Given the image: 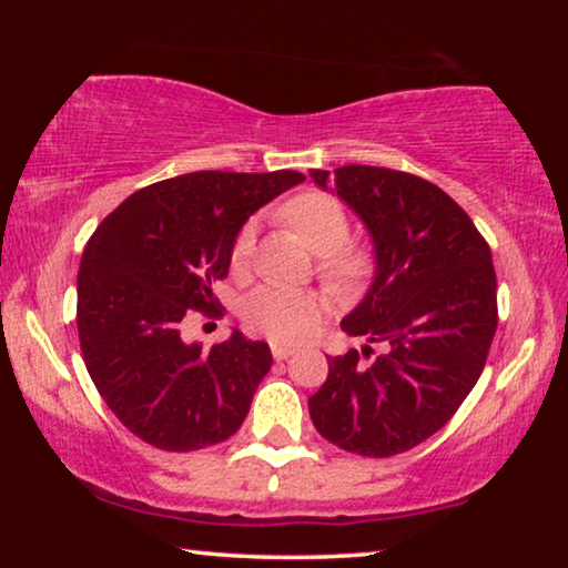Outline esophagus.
<instances>
[{
    "mask_svg": "<svg viewBox=\"0 0 568 568\" xmlns=\"http://www.w3.org/2000/svg\"><path fill=\"white\" fill-rule=\"evenodd\" d=\"M271 354H274L276 362H284V359H290V356L294 354V348L292 346H282V344H271Z\"/></svg>",
    "mask_w": 568,
    "mask_h": 568,
    "instance_id": "34e87169",
    "label": "esophagus"
}]
</instances>
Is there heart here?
I'll return each mask as SVG.
<instances>
[{
  "instance_id": "b5f03b06",
  "label": "heart",
  "mask_w": 568,
  "mask_h": 568,
  "mask_svg": "<svg viewBox=\"0 0 568 568\" xmlns=\"http://www.w3.org/2000/svg\"><path fill=\"white\" fill-rule=\"evenodd\" d=\"M286 224L321 253V271L336 290H354L364 282L369 261L362 251L346 247L348 216L328 193H300L284 206ZM255 245V224H245L232 245V266H245ZM325 302L317 292L284 284H263L243 302V317L268 338L297 344L317 328Z\"/></svg>"
}]
</instances>
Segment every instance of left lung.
Instances as JSON below:
<instances>
[{
    "label": "left lung",
    "instance_id": "obj_1",
    "mask_svg": "<svg viewBox=\"0 0 568 568\" xmlns=\"http://www.w3.org/2000/svg\"><path fill=\"white\" fill-rule=\"evenodd\" d=\"M359 216L375 274L348 336L385 344L372 364L328 356V379L307 400L325 439L346 453L390 457L445 426L484 372L496 333L491 251L470 216L437 185L390 168L313 170Z\"/></svg>",
    "mask_w": 568,
    "mask_h": 568
}]
</instances>
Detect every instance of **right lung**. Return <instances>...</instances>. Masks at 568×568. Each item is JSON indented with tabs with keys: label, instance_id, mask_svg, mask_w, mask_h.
<instances>
[{
	"label": "right lung",
	"instance_id": "add662e5",
	"mask_svg": "<svg viewBox=\"0 0 568 568\" xmlns=\"http://www.w3.org/2000/svg\"><path fill=\"white\" fill-rule=\"evenodd\" d=\"M294 170H199L131 193L84 247L77 331L92 383L131 434L168 453L224 442L240 429L268 344L232 331L204 352L183 341L191 310H214L243 224L300 185Z\"/></svg>",
	"mask_w": 568,
	"mask_h": 568
}]
</instances>
